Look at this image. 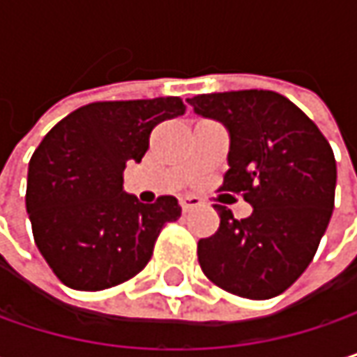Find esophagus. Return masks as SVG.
I'll return each mask as SVG.
<instances>
[{
	"label": "esophagus",
	"mask_w": 357,
	"mask_h": 357,
	"mask_svg": "<svg viewBox=\"0 0 357 357\" xmlns=\"http://www.w3.org/2000/svg\"><path fill=\"white\" fill-rule=\"evenodd\" d=\"M179 204H181V211H183V213H190V211H194V208L200 206V198H196V196H185V198L179 200Z\"/></svg>",
	"instance_id": "1"
}]
</instances>
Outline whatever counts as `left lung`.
<instances>
[{
    "mask_svg": "<svg viewBox=\"0 0 357 357\" xmlns=\"http://www.w3.org/2000/svg\"><path fill=\"white\" fill-rule=\"evenodd\" d=\"M198 115L229 130L221 192L244 196L248 219L215 204L221 225L198 242L202 273L221 289L268 300L312 262L333 215L337 165L317 123L273 91H231L188 99Z\"/></svg>",
    "mask_w": 357,
    "mask_h": 357,
    "instance_id": "8db88e82",
    "label": "left lung"
}]
</instances>
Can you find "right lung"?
<instances>
[{"instance_id": "right-lung-1", "label": "right lung", "mask_w": 357, "mask_h": 357, "mask_svg": "<svg viewBox=\"0 0 357 357\" xmlns=\"http://www.w3.org/2000/svg\"><path fill=\"white\" fill-rule=\"evenodd\" d=\"M183 113L179 97L97 101L43 138L29 163L26 211L36 248L63 285L101 291L146 266L181 206L174 196L142 204L123 194V169L142 161L157 123Z\"/></svg>"}]
</instances>
